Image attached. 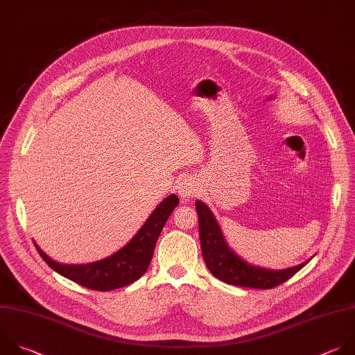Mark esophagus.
Wrapping results in <instances>:
<instances>
[{
	"mask_svg": "<svg viewBox=\"0 0 355 355\" xmlns=\"http://www.w3.org/2000/svg\"><path fill=\"white\" fill-rule=\"evenodd\" d=\"M198 191V187L193 181L191 180H184L181 184H180V188H178V193L181 195V198L187 199V198H191Z\"/></svg>",
	"mask_w": 355,
	"mask_h": 355,
	"instance_id": "34e87169",
	"label": "esophagus"
}]
</instances>
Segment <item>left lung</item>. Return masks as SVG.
<instances>
[{"label": "left lung", "instance_id": "left-lung-1", "mask_svg": "<svg viewBox=\"0 0 355 355\" xmlns=\"http://www.w3.org/2000/svg\"><path fill=\"white\" fill-rule=\"evenodd\" d=\"M195 207L198 211L199 240L205 263L214 277L227 284L269 290L287 282L311 261L284 270H268L248 265L228 248L210 209L200 200L195 202Z\"/></svg>", "mask_w": 355, "mask_h": 355}]
</instances>
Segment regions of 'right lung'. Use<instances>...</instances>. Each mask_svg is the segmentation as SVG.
I'll list each match as a JSON object with an SVG mask.
<instances>
[{
  "label": "right lung",
  "instance_id": "right-lung-1",
  "mask_svg": "<svg viewBox=\"0 0 355 355\" xmlns=\"http://www.w3.org/2000/svg\"><path fill=\"white\" fill-rule=\"evenodd\" d=\"M178 203L180 200L174 193L166 198L123 250L93 263L62 265L50 259L37 245L36 250L53 270L79 286L96 291L121 288L142 277L148 270L159 235Z\"/></svg>",
  "mask_w": 355,
  "mask_h": 355
}]
</instances>
